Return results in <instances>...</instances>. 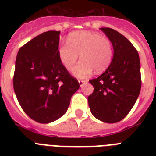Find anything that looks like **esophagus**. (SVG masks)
I'll return each mask as SVG.
<instances>
[{"label": "esophagus", "instance_id": "1", "mask_svg": "<svg viewBox=\"0 0 156 156\" xmlns=\"http://www.w3.org/2000/svg\"><path fill=\"white\" fill-rule=\"evenodd\" d=\"M78 82H79V83H80V86L82 87L83 85L85 83L87 82V80H78Z\"/></svg>", "mask_w": 156, "mask_h": 156}]
</instances>
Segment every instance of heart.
Instances as JSON below:
<instances>
[{
    "instance_id": "b5f03b06",
    "label": "heart",
    "mask_w": 156,
    "mask_h": 156,
    "mask_svg": "<svg viewBox=\"0 0 156 156\" xmlns=\"http://www.w3.org/2000/svg\"><path fill=\"white\" fill-rule=\"evenodd\" d=\"M82 59L73 70L75 76L84 78L96 73H101L108 68L113 56V48L108 37L97 32L82 30L71 33L67 43L58 48V55L62 64L71 71L79 58Z\"/></svg>"
}]
</instances>
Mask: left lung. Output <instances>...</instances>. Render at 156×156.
<instances>
[{
  "label": "left lung",
  "mask_w": 156,
  "mask_h": 156,
  "mask_svg": "<svg viewBox=\"0 0 156 156\" xmlns=\"http://www.w3.org/2000/svg\"><path fill=\"white\" fill-rule=\"evenodd\" d=\"M113 46V58L104 73L89 80L94 91L88 104L95 118L108 123L122 120L134 105L141 87L139 55L130 41L113 29L101 28Z\"/></svg>",
  "instance_id": "8db88e82"
}]
</instances>
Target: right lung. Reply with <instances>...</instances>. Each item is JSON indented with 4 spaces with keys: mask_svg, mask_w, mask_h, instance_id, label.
Segmentation results:
<instances>
[{
    "mask_svg": "<svg viewBox=\"0 0 156 156\" xmlns=\"http://www.w3.org/2000/svg\"><path fill=\"white\" fill-rule=\"evenodd\" d=\"M60 31H48L23 45L17 54L14 90L32 119L48 123L66 112L79 82L59 60Z\"/></svg>",
    "mask_w": 156,
    "mask_h": 156,
    "instance_id": "add662e5",
    "label": "right lung"
}]
</instances>
